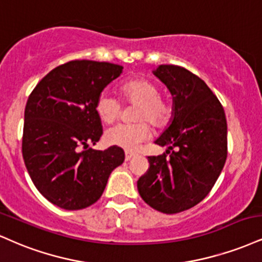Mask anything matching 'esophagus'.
I'll list each match as a JSON object with an SVG mask.
<instances>
[{"label":"esophagus","mask_w":262,"mask_h":262,"mask_svg":"<svg viewBox=\"0 0 262 262\" xmlns=\"http://www.w3.org/2000/svg\"><path fill=\"white\" fill-rule=\"evenodd\" d=\"M134 156H135V154L132 152V151H125V161H129V160Z\"/></svg>","instance_id":"34e87169"}]
</instances>
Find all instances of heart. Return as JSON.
Here are the masks:
<instances>
[{
  "instance_id": "heart-1",
  "label": "heart",
  "mask_w": 262,
  "mask_h": 262,
  "mask_svg": "<svg viewBox=\"0 0 262 262\" xmlns=\"http://www.w3.org/2000/svg\"><path fill=\"white\" fill-rule=\"evenodd\" d=\"M124 102L135 103L134 119L130 124H117L105 133V141L111 146L133 151L151 137L149 121L154 127H163L169 119L171 108L161 99L159 85L146 78H134L119 86ZM96 113L103 123H112L122 112V102L112 94L103 91L96 100Z\"/></svg>"
}]
</instances>
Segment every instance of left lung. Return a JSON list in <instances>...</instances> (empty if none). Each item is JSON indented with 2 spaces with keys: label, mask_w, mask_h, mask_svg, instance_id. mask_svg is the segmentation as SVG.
Masks as SVG:
<instances>
[{
  "label": "left lung",
  "mask_w": 262,
  "mask_h": 262,
  "mask_svg": "<svg viewBox=\"0 0 262 262\" xmlns=\"http://www.w3.org/2000/svg\"><path fill=\"white\" fill-rule=\"evenodd\" d=\"M154 74L172 94L173 117L155 141L168 150L147 157L138 191L152 209L171 215L199 204L215 185L227 159V121L221 102L198 75L173 64L159 66Z\"/></svg>",
  "instance_id": "obj_1"
}]
</instances>
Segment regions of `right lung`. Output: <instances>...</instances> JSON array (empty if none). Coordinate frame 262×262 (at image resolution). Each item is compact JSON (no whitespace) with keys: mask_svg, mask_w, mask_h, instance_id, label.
<instances>
[{"mask_svg":"<svg viewBox=\"0 0 262 262\" xmlns=\"http://www.w3.org/2000/svg\"><path fill=\"white\" fill-rule=\"evenodd\" d=\"M122 66L71 61L45 75L31 91L24 112L21 152L37 190L64 210L96 203L124 151L89 147L102 135L96 100L118 78Z\"/></svg>","mask_w":262,"mask_h":262,"instance_id":"add662e5","label":"right lung"}]
</instances>
